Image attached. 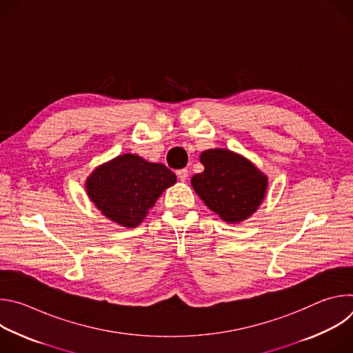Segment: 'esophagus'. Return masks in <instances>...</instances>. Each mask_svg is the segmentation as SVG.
Instances as JSON below:
<instances>
[{
	"label": "esophagus",
	"instance_id": "esophagus-1",
	"mask_svg": "<svg viewBox=\"0 0 353 353\" xmlns=\"http://www.w3.org/2000/svg\"><path fill=\"white\" fill-rule=\"evenodd\" d=\"M177 177H179L181 181H185L187 177H188V170H187V169H180V170H177Z\"/></svg>",
	"mask_w": 353,
	"mask_h": 353
}]
</instances>
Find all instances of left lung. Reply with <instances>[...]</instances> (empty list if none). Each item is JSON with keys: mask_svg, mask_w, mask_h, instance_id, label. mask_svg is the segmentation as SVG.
I'll return each instance as SVG.
<instances>
[{"mask_svg": "<svg viewBox=\"0 0 353 353\" xmlns=\"http://www.w3.org/2000/svg\"><path fill=\"white\" fill-rule=\"evenodd\" d=\"M199 162L204 172L191 177V185L222 221L240 223L260 208L268 177L253 162L223 148L204 150Z\"/></svg>", "mask_w": 353, "mask_h": 353, "instance_id": "obj_1", "label": "left lung"}]
</instances>
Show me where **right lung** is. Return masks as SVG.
Returning a JSON list of instances; mask_svg holds the SVG:
<instances>
[{
	"label": "right lung",
	"mask_w": 353,
	"mask_h": 353,
	"mask_svg": "<svg viewBox=\"0 0 353 353\" xmlns=\"http://www.w3.org/2000/svg\"><path fill=\"white\" fill-rule=\"evenodd\" d=\"M176 181V174L165 165L148 162L135 154H123L94 168L85 180V190L100 214L132 229Z\"/></svg>",
	"instance_id": "1"
}]
</instances>
